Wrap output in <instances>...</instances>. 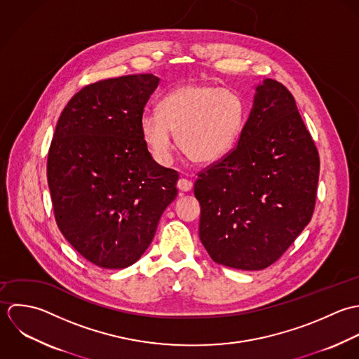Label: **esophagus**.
Listing matches in <instances>:
<instances>
[{
    "instance_id": "esophagus-1",
    "label": "esophagus",
    "mask_w": 359,
    "mask_h": 359,
    "mask_svg": "<svg viewBox=\"0 0 359 359\" xmlns=\"http://www.w3.org/2000/svg\"><path fill=\"white\" fill-rule=\"evenodd\" d=\"M177 189L180 190V191H190L191 189H193V183L190 182V180H187V179H179L177 180Z\"/></svg>"
}]
</instances>
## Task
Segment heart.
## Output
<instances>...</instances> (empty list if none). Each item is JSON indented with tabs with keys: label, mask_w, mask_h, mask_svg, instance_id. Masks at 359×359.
<instances>
[{
	"label": "heart",
	"mask_w": 359,
	"mask_h": 359,
	"mask_svg": "<svg viewBox=\"0 0 359 359\" xmlns=\"http://www.w3.org/2000/svg\"><path fill=\"white\" fill-rule=\"evenodd\" d=\"M243 125V102L231 90L186 83L170 90L158 111H144L140 132L152 156L162 163L175 151V133L183 154L200 165L222 159Z\"/></svg>",
	"instance_id": "heart-1"
}]
</instances>
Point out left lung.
Masks as SVG:
<instances>
[{
    "label": "left lung",
    "instance_id": "1",
    "mask_svg": "<svg viewBox=\"0 0 359 359\" xmlns=\"http://www.w3.org/2000/svg\"><path fill=\"white\" fill-rule=\"evenodd\" d=\"M318 179V149L294 97L265 79L236 148L194 183L210 257L241 271L272 265L309 223Z\"/></svg>",
    "mask_w": 359,
    "mask_h": 359
}]
</instances>
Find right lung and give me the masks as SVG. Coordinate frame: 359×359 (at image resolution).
<instances>
[{
	"label": "right lung",
	"mask_w": 359,
	"mask_h": 359,
	"mask_svg": "<svg viewBox=\"0 0 359 359\" xmlns=\"http://www.w3.org/2000/svg\"><path fill=\"white\" fill-rule=\"evenodd\" d=\"M158 84L152 73L88 84L54 132L47 179L57 224L80 255L104 269L139 261L177 196L179 173L152 159L140 132Z\"/></svg>",
	"instance_id": "1"
}]
</instances>
